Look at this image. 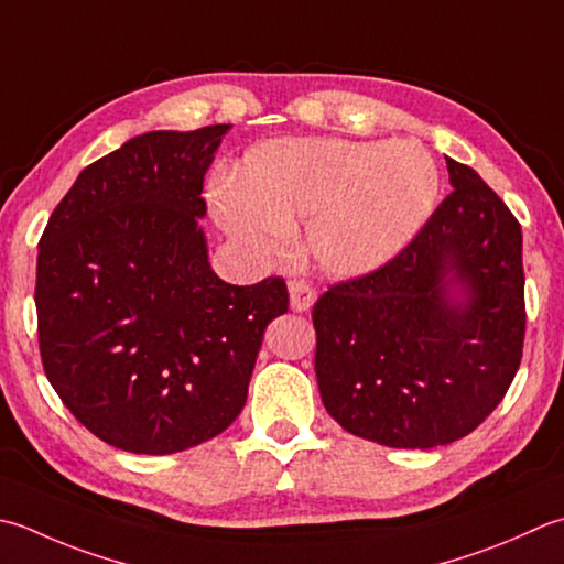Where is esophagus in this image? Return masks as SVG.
Instances as JSON below:
<instances>
[{
  "instance_id": "esophagus-1",
  "label": "esophagus",
  "mask_w": 564,
  "mask_h": 564,
  "mask_svg": "<svg viewBox=\"0 0 564 564\" xmlns=\"http://www.w3.org/2000/svg\"><path fill=\"white\" fill-rule=\"evenodd\" d=\"M289 293H291V307H293L295 313L311 311L313 303H315V297H317V293L313 291V285L305 283V281H291L289 283Z\"/></svg>"
}]
</instances>
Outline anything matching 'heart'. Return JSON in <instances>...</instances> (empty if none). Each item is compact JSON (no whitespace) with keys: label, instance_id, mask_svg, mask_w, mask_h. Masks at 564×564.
Wrapping results in <instances>:
<instances>
[{"label":"heart","instance_id":"b5f03b06","mask_svg":"<svg viewBox=\"0 0 564 564\" xmlns=\"http://www.w3.org/2000/svg\"><path fill=\"white\" fill-rule=\"evenodd\" d=\"M437 191V165L413 141L269 139L245 153L215 209L229 235L259 253H273L291 225L307 219L317 267L359 279L421 235Z\"/></svg>","mask_w":564,"mask_h":564}]
</instances>
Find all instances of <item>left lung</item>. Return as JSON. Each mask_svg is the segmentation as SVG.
Returning <instances> with one entry per match:
<instances>
[{"label":"left lung","mask_w":564,"mask_h":564,"mask_svg":"<svg viewBox=\"0 0 564 564\" xmlns=\"http://www.w3.org/2000/svg\"><path fill=\"white\" fill-rule=\"evenodd\" d=\"M411 245L379 271L337 283L313 307L327 413L386 447L430 449L479 427L523 355V235L465 163Z\"/></svg>","instance_id":"1"}]
</instances>
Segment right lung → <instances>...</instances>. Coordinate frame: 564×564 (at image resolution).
<instances>
[{"label":"right lung","mask_w":564,"mask_h":564,"mask_svg":"<svg viewBox=\"0 0 564 564\" xmlns=\"http://www.w3.org/2000/svg\"><path fill=\"white\" fill-rule=\"evenodd\" d=\"M229 129L129 139L77 175L39 241L46 377L93 435L134 455L235 423L263 333L289 313L279 275L231 285L207 261L203 181Z\"/></svg>","instance_id":"right-lung-1"}]
</instances>
